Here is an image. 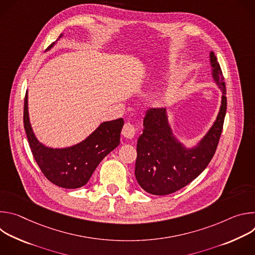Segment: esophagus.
<instances>
[{"label": "esophagus", "mask_w": 255, "mask_h": 255, "mask_svg": "<svg viewBox=\"0 0 255 255\" xmlns=\"http://www.w3.org/2000/svg\"><path fill=\"white\" fill-rule=\"evenodd\" d=\"M135 127L131 123H126L122 128V135L128 139H132L135 135Z\"/></svg>", "instance_id": "obj_1"}]
</instances>
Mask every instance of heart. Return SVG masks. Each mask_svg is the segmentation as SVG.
Masks as SVG:
<instances>
[{"label": "heart", "instance_id": "heart-1", "mask_svg": "<svg viewBox=\"0 0 255 255\" xmlns=\"http://www.w3.org/2000/svg\"><path fill=\"white\" fill-rule=\"evenodd\" d=\"M173 92H174V88L173 87H171V88H169L165 93H164V95L162 96V98L164 99V100H166V99H168V98H170L171 96H172V94H173Z\"/></svg>", "mask_w": 255, "mask_h": 255}]
</instances>
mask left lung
Segmentation results:
<instances>
[{"mask_svg": "<svg viewBox=\"0 0 255 255\" xmlns=\"http://www.w3.org/2000/svg\"><path fill=\"white\" fill-rule=\"evenodd\" d=\"M214 81L222 91L220 112L198 146L187 149L172 135L164 108H150L143 120V133L137 141L135 176L147 193L165 196L193 181L213 158L223 130L227 109L226 86L219 62L210 53Z\"/></svg>", "mask_w": 255, "mask_h": 255, "instance_id": "1", "label": "left lung"}]
</instances>
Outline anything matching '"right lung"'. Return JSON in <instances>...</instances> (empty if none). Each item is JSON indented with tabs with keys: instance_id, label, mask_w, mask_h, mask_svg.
Instances as JSON below:
<instances>
[{
	"instance_id": "add662e5",
	"label": "right lung",
	"mask_w": 255,
	"mask_h": 255,
	"mask_svg": "<svg viewBox=\"0 0 255 255\" xmlns=\"http://www.w3.org/2000/svg\"><path fill=\"white\" fill-rule=\"evenodd\" d=\"M23 122L33 157L42 173L52 184L64 189H78L88 183L103 158L119 145L124 125L122 118L104 122L86 140L75 146L49 148L36 139L32 131L28 116L27 93L24 100Z\"/></svg>"
}]
</instances>
